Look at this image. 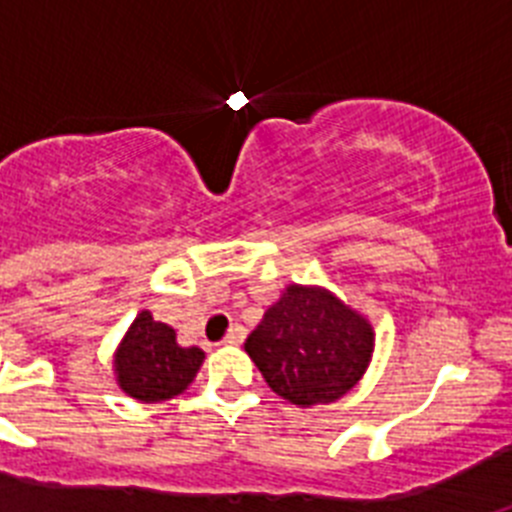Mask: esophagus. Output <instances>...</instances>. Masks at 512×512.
Returning <instances> with one entry per match:
<instances>
[{
  "mask_svg": "<svg viewBox=\"0 0 512 512\" xmlns=\"http://www.w3.org/2000/svg\"><path fill=\"white\" fill-rule=\"evenodd\" d=\"M243 338H246V330H243V325H233V328L228 330V336H225V343H230V346H238V343H243Z\"/></svg>",
  "mask_w": 512,
  "mask_h": 512,
  "instance_id": "esophagus-1",
  "label": "esophagus"
}]
</instances>
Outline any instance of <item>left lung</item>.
Masks as SVG:
<instances>
[{
  "label": "left lung",
  "mask_w": 512,
  "mask_h": 512,
  "mask_svg": "<svg viewBox=\"0 0 512 512\" xmlns=\"http://www.w3.org/2000/svg\"><path fill=\"white\" fill-rule=\"evenodd\" d=\"M366 315L318 284H287L246 338V354L271 392L297 408L330 405L351 392L374 356Z\"/></svg>",
  "instance_id": "left-lung-1"
}]
</instances>
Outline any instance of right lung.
Here are the masks:
<instances>
[{
    "label": "right lung",
    "instance_id": "right-lung-1",
    "mask_svg": "<svg viewBox=\"0 0 512 512\" xmlns=\"http://www.w3.org/2000/svg\"><path fill=\"white\" fill-rule=\"evenodd\" d=\"M205 351L179 346L176 330L140 310L112 356V372L122 392L138 402H166L182 395L200 372Z\"/></svg>",
    "mask_w": 512,
    "mask_h": 512
}]
</instances>
